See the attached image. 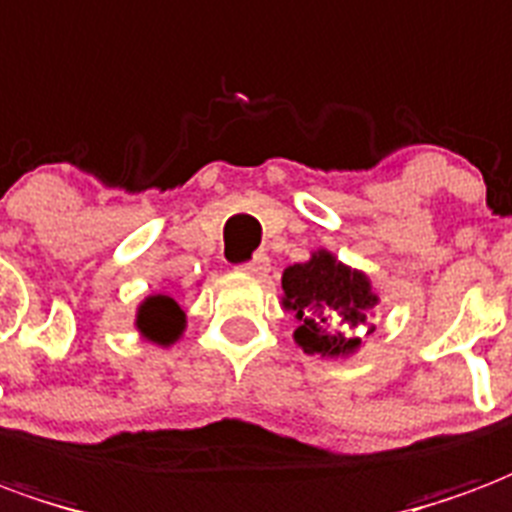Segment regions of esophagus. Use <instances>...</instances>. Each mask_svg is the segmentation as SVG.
Instances as JSON below:
<instances>
[{"label": "esophagus", "instance_id": "1", "mask_svg": "<svg viewBox=\"0 0 512 512\" xmlns=\"http://www.w3.org/2000/svg\"><path fill=\"white\" fill-rule=\"evenodd\" d=\"M268 268H271V260H268V255H255L252 260H246L244 266H241V271H246V274H255V276H266Z\"/></svg>", "mask_w": 512, "mask_h": 512}]
</instances>
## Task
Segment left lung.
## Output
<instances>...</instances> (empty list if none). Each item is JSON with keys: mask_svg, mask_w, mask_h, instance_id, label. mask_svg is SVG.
<instances>
[{"mask_svg": "<svg viewBox=\"0 0 512 512\" xmlns=\"http://www.w3.org/2000/svg\"><path fill=\"white\" fill-rule=\"evenodd\" d=\"M285 306L301 320L295 342L309 355H344L374 331L366 312L377 304L369 279L336 263L328 252H317L309 263H295L282 276ZM366 336V334H364Z\"/></svg>", "mask_w": 512, "mask_h": 512, "instance_id": "1", "label": "left lung"}]
</instances>
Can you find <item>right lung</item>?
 Returning a JSON list of instances; mask_svg holds the SVG:
<instances>
[{
    "label": "right lung",
    "mask_w": 512,
    "mask_h": 512,
    "mask_svg": "<svg viewBox=\"0 0 512 512\" xmlns=\"http://www.w3.org/2000/svg\"><path fill=\"white\" fill-rule=\"evenodd\" d=\"M138 328L151 342L170 344L173 339H179L181 328H184V312L170 295H151L149 301L140 306Z\"/></svg>",
    "instance_id": "right-lung-1"
}]
</instances>
